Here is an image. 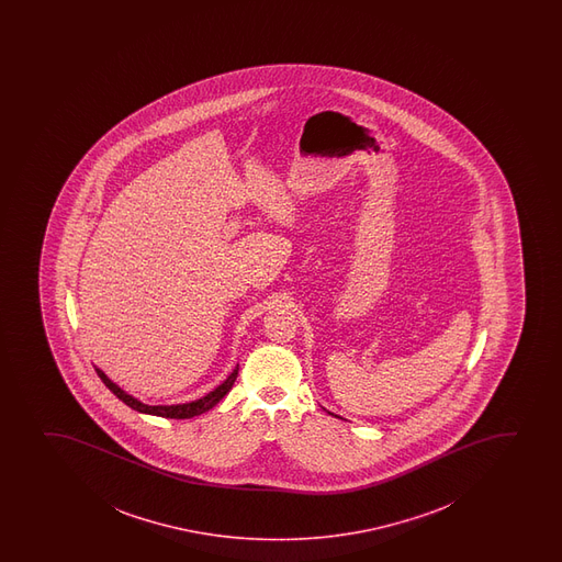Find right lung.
<instances>
[{
	"instance_id": "add662e5",
	"label": "right lung",
	"mask_w": 562,
	"mask_h": 562,
	"mask_svg": "<svg viewBox=\"0 0 562 562\" xmlns=\"http://www.w3.org/2000/svg\"><path fill=\"white\" fill-rule=\"evenodd\" d=\"M95 371H98L99 379L104 382V386L109 387L110 392L116 395L117 400H122L127 407L135 408L138 413L154 414V416L175 419L193 418V416H201V414L207 413L210 408L215 407V405H217V403H220V401L223 400L231 390H233L234 381H236V376H238V368H236L234 369L233 374H231V376H228L220 387H215V390L210 392L206 397L193 401V403H186V405H170V407H149V405H144V403L135 400V397H131V395L125 394V392L120 390L114 382L110 381L109 376H106L101 369H95Z\"/></svg>"
}]
</instances>
